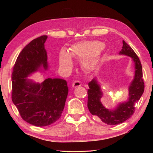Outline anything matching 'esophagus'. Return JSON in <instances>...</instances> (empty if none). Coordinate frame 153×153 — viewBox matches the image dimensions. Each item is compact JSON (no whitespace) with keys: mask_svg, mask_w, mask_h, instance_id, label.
Returning <instances> with one entry per match:
<instances>
[{"mask_svg":"<svg viewBox=\"0 0 153 153\" xmlns=\"http://www.w3.org/2000/svg\"><path fill=\"white\" fill-rule=\"evenodd\" d=\"M81 85V83L78 81V80H75L73 82V84H72V86L73 87H79Z\"/></svg>","mask_w":153,"mask_h":153,"instance_id":"esophagus-1","label":"esophagus"}]
</instances>
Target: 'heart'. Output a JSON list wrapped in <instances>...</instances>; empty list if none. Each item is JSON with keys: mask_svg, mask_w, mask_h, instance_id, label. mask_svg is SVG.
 <instances>
[{"mask_svg": "<svg viewBox=\"0 0 153 153\" xmlns=\"http://www.w3.org/2000/svg\"><path fill=\"white\" fill-rule=\"evenodd\" d=\"M105 45L98 41H84L72 45L69 53L62 50L60 53L59 64L64 70L70 69L73 65L71 56L81 59L82 67L86 70H93L98 66Z\"/></svg>", "mask_w": 153, "mask_h": 153, "instance_id": "b5f03b06", "label": "heart"}]
</instances>
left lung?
Masks as SVG:
<instances>
[{
  "mask_svg": "<svg viewBox=\"0 0 153 153\" xmlns=\"http://www.w3.org/2000/svg\"><path fill=\"white\" fill-rule=\"evenodd\" d=\"M123 47L119 54L127 55L132 58L135 72V76L129 87V97L126 101L118 104L114 110L105 108L100 101L103 96L100 85L93 78L88 85L87 107L91 114L99 117L103 123L109 125H116L126 121L135 112V104L140 100L144 91L142 64L139 58L129 46L123 41Z\"/></svg>",
  "mask_w": 153,
  "mask_h": 153,
  "instance_id": "obj_1",
  "label": "left lung"
}]
</instances>
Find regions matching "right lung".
<instances>
[{
	"instance_id": "right-lung-1",
	"label": "right lung",
	"mask_w": 153,
	"mask_h": 153,
	"mask_svg": "<svg viewBox=\"0 0 153 153\" xmlns=\"http://www.w3.org/2000/svg\"><path fill=\"white\" fill-rule=\"evenodd\" d=\"M47 36L32 40L22 50L12 73V101L22 118L36 126H47L61 116L68 93L65 80L45 79L36 83L27 77L42 68L48 69L45 43Z\"/></svg>"
}]
</instances>
